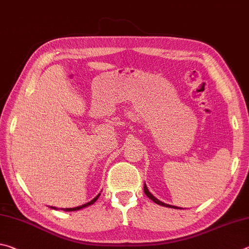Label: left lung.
<instances>
[{
	"instance_id": "1",
	"label": "left lung",
	"mask_w": 249,
	"mask_h": 249,
	"mask_svg": "<svg viewBox=\"0 0 249 249\" xmlns=\"http://www.w3.org/2000/svg\"><path fill=\"white\" fill-rule=\"evenodd\" d=\"M143 189H144V194L147 196V197H149L152 201H154L155 203H158V204H160V206H163V207H167V208H174V209H179V208H177V207H173V206H171V204H166V203H164V202H162V201H160L159 199H156L153 195H152L150 191H149V189H147V187H146V185L144 184V187H143Z\"/></svg>"
}]
</instances>
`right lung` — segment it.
<instances>
[{"instance_id":"obj_1","label":"right lung","mask_w":249,"mask_h":249,"mask_svg":"<svg viewBox=\"0 0 249 249\" xmlns=\"http://www.w3.org/2000/svg\"><path fill=\"white\" fill-rule=\"evenodd\" d=\"M100 196V194H98L97 196H96V197L93 199V200H90L89 202H87V203H85V204H82V206H80V207H75V208H68V209H64V211H76V210H80V209H83V208H85V207H89V206H90V204H93L96 200L98 199V197ZM52 209H55V208H53V207H51Z\"/></svg>"}]
</instances>
